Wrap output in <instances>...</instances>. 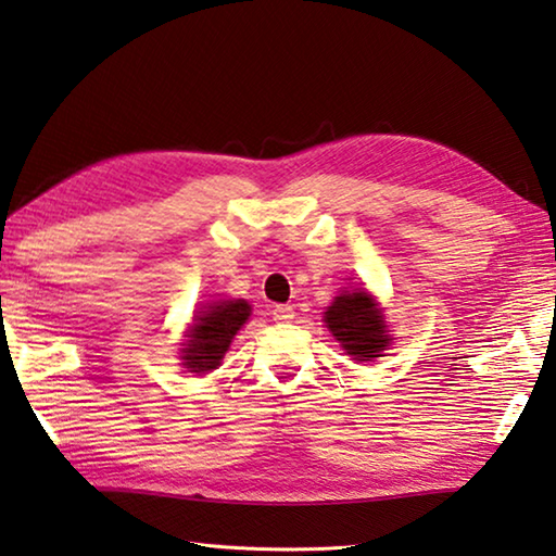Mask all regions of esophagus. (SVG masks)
<instances>
[{
	"mask_svg": "<svg viewBox=\"0 0 556 556\" xmlns=\"http://www.w3.org/2000/svg\"><path fill=\"white\" fill-rule=\"evenodd\" d=\"M271 318H275L277 323H289L291 318H294V306L277 304L275 308H271Z\"/></svg>",
	"mask_w": 556,
	"mask_h": 556,
	"instance_id": "34e87169",
	"label": "esophagus"
}]
</instances>
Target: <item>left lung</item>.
Returning a JSON list of instances; mask_svg holds the SVG:
<instances>
[{"mask_svg": "<svg viewBox=\"0 0 556 556\" xmlns=\"http://www.w3.org/2000/svg\"><path fill=\"white\" fill-rule=\"evenodd\" d=\"M326 323L348 355L359 362L381 357L389 345L387 323L367 291L340 294L326 311Z\"/></svg>", "mask_w": 556, "mask_h": 556, "instance_id": "obj_1", "label": "left lung"}]
</instances>
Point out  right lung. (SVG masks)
I'll list each match as a JSON object with an SVG mask.
<instances>
[{
	"label": "right lung",
	"mask_w": 556,
	"mask_h": 556,
	"mask_svg": "<svg viewBox=\"0 0 556 556\" xmlns=\"http://www.w3.org/2000/svg\"><path fill=\"white\" fill-rule=\"evenodd\" d=\"M248 301H214V304L199 311L191 326V336L181 350V359L189 371H211L220 365L226 350L240 326L248 320Z\"/></svg>",
	"instance_id": "1"
}]
</instances>
